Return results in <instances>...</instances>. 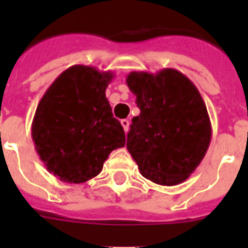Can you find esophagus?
Here are the masks:
<instances>
[{"mask_svg": "<svg viewBox=\"0 0 248 248\" xmlns=\"http://www.w3.org/2000/svg\"><path fill=\"white\" fill-rule=\"evenodd\" d=\"M120 123H122L123 128H124V131H125V133H128V130H129V120L128 119H122V120H120Z\"/></svg>", "mask_w": 248, "mask_h": 248, "instance_id": "obj_1", "label": "esophagus"}]
</instances>
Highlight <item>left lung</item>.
Instances as JSON below:
<instances>
[{"label": "left lung", "mask_w": 248, "mask_h": 248, "mask_svg": "<svg viewBox=\"0 0 248 248\" xmlns=\"http://www.w3.org/2000/svg\"><path fill=\"white\" fill-rule=\"evenodd\" d=\"M126 84L140 109L126 141L140 174L159 185L184 183L211 141V123L200 92L172 68L156 74L131 72Z\"/></svg>", "instance_id": "left-lung-1"}]
</instances>
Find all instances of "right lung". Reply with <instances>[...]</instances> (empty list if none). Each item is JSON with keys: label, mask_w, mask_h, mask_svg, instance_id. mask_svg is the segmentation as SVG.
Here are the masks:
<instances>
[{"label": "right lung", "mask_w": 248, "mask_h": 248, "mask_svg": "<svg viewBox=\"0 0 248 248\" xmlns=\"http://www.w3.org/2000/svg\"><path fill=\"white\" fill-rule=\"evenodd\" d=\"M114 78L77 64L50 84L38 103L32 139L50 174L69 184L97 176L111 151L125 145V133L113 117L105 89Z\"/></svg>", "instance_id": "right-lung-1"}]
</instances>
